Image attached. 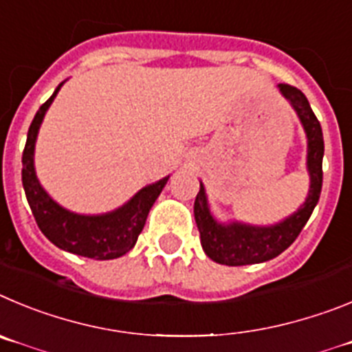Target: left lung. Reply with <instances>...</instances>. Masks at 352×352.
<instances>
[{
    "label": "left lung",
    "instance_id": "1",
    "mask_svg": "<svg viewBox=\"0 0 352 352\" xmlns=\"http://www.w3.org/2000/svg\"><path fill=\"white\" fill-rule=\"evenodd\" d=\"M278 89L296 110L309 138V153H307V168L310 175L309 196L298 212H294L291 217L275 226L258 228L240 223L224 226L212 217L205 189L199 184V192L195 199L196 226L205 254L219 265L242 267V265L268 261L278 256L296 240L319 201L322 188V154H324L321 124L302 91L289 84H278Z\"/></svg>",
    "mask_w": 352,
    "mask_h": 352
}]
</instances>
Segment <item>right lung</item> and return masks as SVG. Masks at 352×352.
<instances>
[{
    "label": "right lung",
    "instance_id": "right-lung-1",
    "mask_svg": "<svg viewBox=\"0 0 352 352\" xmlns=\"http://www.w3.org/2000/svg\"><path fill=\"white\" fill-rule=\"evenodd\" d=\"M61 87V85H59ZM59 87L52 96L38 109L28 131V140L22 153V186L26 191L28 204L34 215L38 228L43 235L59 249L74 252L77 256L93 259H116L131 251L137 243L147 221L151 207L160 192L163 191L168 177L160 182L151 184L140 189L124 207L103 215H80L59 207L42 189L33 166L34 142L38 129L43 121L47 109L58 94Z\"/></svg>",
    "mask_w": 352,
    "mask_h": 352
}]
</instances>
